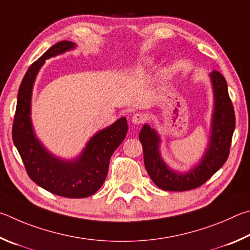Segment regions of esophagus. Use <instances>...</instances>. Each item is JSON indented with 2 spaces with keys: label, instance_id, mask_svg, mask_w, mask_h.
Returning <instances> with one entry per match:
<instances>
[{
  "label": "esophagus",
  "instance_id": "34e87169",
  "mask_svg": "<svg viewBox=\"0 0 250 250\" xmlns=\"http://www.w3.org/2000/svg\"><path fill=\"white\" fill-rule=\"evenodd\" d=\"M146 121V117L143 113H136L132 116V123L135 125H141Z\"/></svg>",
  "mask_w": 250,
  "mask_h": 250
}]
</instances>
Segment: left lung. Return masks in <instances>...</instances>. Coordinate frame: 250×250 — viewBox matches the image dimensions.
I'll return each instance as SVG.
<instances>
[{"label": "left lung", "instance_id": "8db88e82", "mask_svg": "<svg viewBox=\"0 0 250 250\" xmlns=\"http://www.w3.org/2000/svg\"><path fill=\"white\" fill-rule=\"evenodd\" d=\"M211 79L215 108L209 146L201 164L190 172L177 173L165 165L159 154V137L150 126L144 125L139 133L147 172L155 185L165 191H188L201 187L221 169L229 158L236 123L234 106L225 78L218 71H213Z\"/></svg>", "mask_w": 250, "mask_h": 250}]
</instances>
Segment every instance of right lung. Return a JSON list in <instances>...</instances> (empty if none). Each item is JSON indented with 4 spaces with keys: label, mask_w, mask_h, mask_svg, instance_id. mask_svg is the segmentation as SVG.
<instances>
[{
    "label": "right lung",
    "mask_w": 250,
    "mask_h": 250,
    "mask_svg": "<svg viewBox=\"0 0 250 250\" xmlns=\"http://www.w3.org/2000/svg\"><path fill=\"white\" fill-rule=\"evenodd\" d=\"M73 47L72 42H58L26 71L17 95L12 137L26 172L35 183L56 195L80 199L94 194L102 187L108 171L109 159L127 133V121L123 117L99 132L74 161L55 158L34 136L29 115L30 96L36 74L46 59Z\"/></svg>",
    "instance_id": "1"
}]
</instances>
